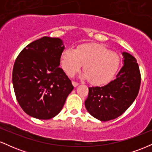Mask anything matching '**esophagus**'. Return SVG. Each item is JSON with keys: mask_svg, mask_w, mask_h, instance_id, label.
Wrapping results in <instances>:
<instances>
[{"mask_svg": "<svg viewBox=\"0 0 152 152\" xmlns=\"http://www.w3.org/2000/svg\"><path fill=\"white\" fill-rule=\"evenodd\" d=\"M72 84L74 87H76V86H78V83H77V82H76L74 81H72Z\"/></svg>", "mask_w": 152, "mask_h": 152, "instance_id": "34e87169", "label": "esophagus"}]
</instances>
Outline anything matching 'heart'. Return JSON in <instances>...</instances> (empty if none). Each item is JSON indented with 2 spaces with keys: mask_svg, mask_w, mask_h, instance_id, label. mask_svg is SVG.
<instances>
[{
  "mask_svg": "<svg viewBox=\"0 0 152 152\" xmlns=\"http://www.w3.org/2000/svg\"><path fill=\"white\" fill-rule=\"evenodd\" d=\"M61 63L69 76L78 71L83 64L81 78H88L93 84H104L112 78L120 64L119 56L102 45L86 44L76 49L67 48L63 52Z\"/></svg>",
  "mask_w": 152,
  "mask_h": 152,
  "instance_id": "1",
  "label": "heart"
}]
</instances>
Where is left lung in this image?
I'll return each instance as SVG.
<instances>
[{"label":"left lung","instance_id":"left-lung-1","mask_svg":"<svg viewBox=\"0 0 152 152\" xmlns=\"http://www.w3.org/2000/svg\"><path fill=\"white\" fill-rule=\"evenodd\" d=\"M124 66L116 78L104 86L88 88L85 106L88 113L102 121L118 117L133 104L141 84L137 60L126 52L122 53Z\"/></svg>","mask_w":152,"mask_h":152}]
</instances>
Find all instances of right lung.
I'll return each instance as SVG.
<instances>
[{
    "instance_id": "add662e5",
    "label": "right lung",
    "mask_w": 152,
    "mask_h": 152,
    "mask_svg": "<svg viewBox=\"0 0 152 152\" xmlns=\"http://www.w3.org/2000/svg\"><path fill=\"white\" fill-rule=\"evenodd\" d=\"M64 48L61 39L44 36L26 46L15 60L12 75L15 96L32 117L46 120L56 116L74 89L59 67Z\"/></svg>"
}]
</instances>
